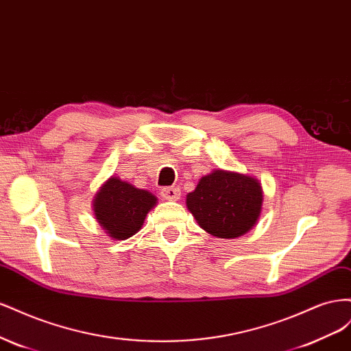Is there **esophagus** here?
Instances as JSON below:
<instances>
[{"label":"esophagus","mask_w":351,"mask_h":351,"mask_svg":"<svg viewBox=\"0 0 351 351\" xmlns=\"http://www.w3.org/2000/svg\"><path fill=\"white\" fill-rule=\"evenodd\" d=\"M161 196L167 200H178L182 192H180L178 187H165L161 190Z\"/></svg>","instance_id":"obj_1"}]
</instances>
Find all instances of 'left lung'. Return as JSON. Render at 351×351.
I'll return each mask as SVG.
<instances>
[{"label":"left lung","mask_w":351,"mask_h":351,"mask_svg":"<svg viewBox=\"0 0 351 351\" xmlns=\"http://www.w3.org/2000/svg\"><path fill=\"white\" fill-rule=\"evenodd\" d=\"M262 189L249 176L217 169L200 178L187 195V208L197 224L219 239H236L247 232L261 215Z\"/></svg>","instance_id":"obj_1"}]
</instances>
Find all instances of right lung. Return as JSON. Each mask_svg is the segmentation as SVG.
<instances>
[{"label":"right lung","mask_w":351,"mask_h":351,"mask_svg":"<svg viewBox=\"0 0 351 351\" xmlns=\"http://www.w3.org/2000/svg\"><path fill=\"white\" fill-rule=\"evenodd\" d=\"M156 197L142 189L111 177L93 200V210L104 230L115 240H125L143 226Z\"/></svg>","instance_id":"obj_1"}]
</instances>
